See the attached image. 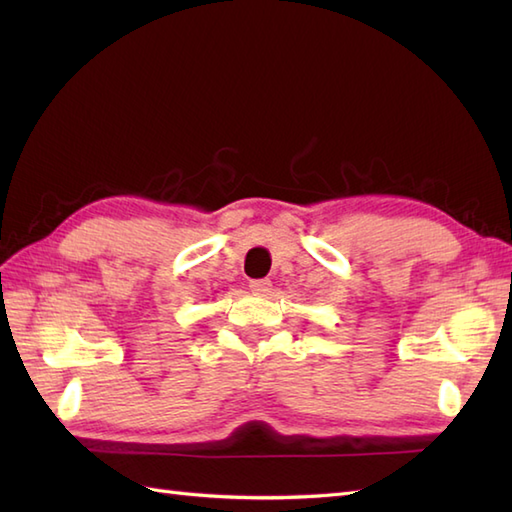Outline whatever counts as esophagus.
<instances>
[{"instance_id":"esophagus-1","label":"esophagus","mask_w":512,"mask_h":512,"mask_svg":"<svg viewBox=\"0 0 512 512\" xmlns=\"http://www.w3.org/2000/svg\"><path fill=\"white\" fill-rule=\"evenodd\" d=\"M248 288L257 292V295H266V292H270V281L268 279H255V281H250Z\"/></svg>"}]
</instances>
